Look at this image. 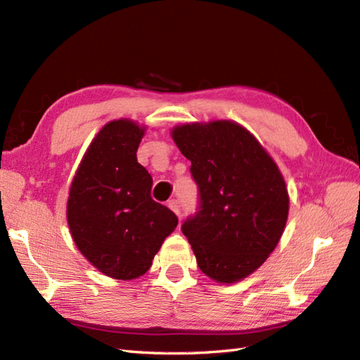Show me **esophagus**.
I'll return each mask as SVG.
<instances>
[{"mask_svg": "<svg viewBox=\"0 0 360 360\" xmlns=\"http://www.w3.org/2000/svg\"><path fill=\"white\" fill-rule=\"evenodd\" d=\"M168 207H170V210H173L176 215H178L179 218H181V205H179V201H176V200H172V201H168Z\"/></svg>", "mask_w": 360, "mask_h": 360, "instance_id": "1", "label": "esophagus"}]
</instances>
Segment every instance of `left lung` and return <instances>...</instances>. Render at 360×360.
Returning a JSON list of instances; mask_svg holds the SVG:
<instances>
[{"instance_id":"obj_1","label":"left lung","mask_w":360,"mask_h":360,"mask_svg":"<svg viewBox=\"0 0 360 360\" xmlns=\"http://www.w3.org/2000/svg\"><path fill=\"white\" fill-rule=\"evenodd\" d=\"M172 137L192 167L200 205L181 229L200 269L219 283L246 278L285 231L289 196L274 159L231 120L186 124Z\"/></svg>"}]
</instances>
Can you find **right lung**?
<instances>
[{
  "label": "right lung",
  "instance_id": "add662e5",
  "mask_svg": "<svg viewBox=\"0 0 360 360\" xmlns=\"http://www.w3.org/2000/svg\"><path fill=\"white\" fill-rule=\"evenodd\" d=\"M143 127L119 119L91 142L68 198L75 246L102 274L133 280L150 269L178 217L151 198V174L137 162Z\"/></svg>",
  "mask_w": 360,
  "mask_h": 360
}]
</instances>
